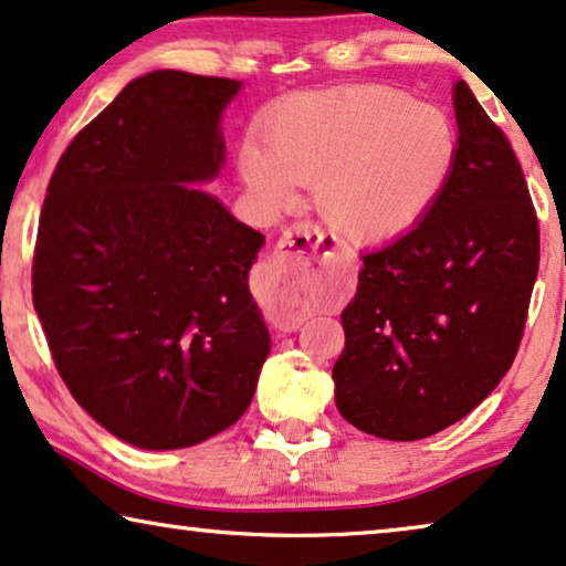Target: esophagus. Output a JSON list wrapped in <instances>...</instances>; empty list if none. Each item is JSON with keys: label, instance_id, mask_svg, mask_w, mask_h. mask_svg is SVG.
I'll return each instance as SVG.
<instances>
[{"label": "esophagus", "instance_id": "1", "mask_svg": "<svg viewBox=\"0 0 566 566\" xmlns=\"http://www.w3.org/2000/svg\"><path fill=\"white\" fill-rule=\"evenodd\" d=\"M305 238L311 240V245H307L311 251L307 253L295 251L287 240H279L261 266L263 279H266V284L276 295L266 315L282 331L300 326V321H303V300L315 282V261H318V245L323 243V235L305 230Z\"/></svg>", "mask_w": 566, "mask_h": 566}]
</instances>
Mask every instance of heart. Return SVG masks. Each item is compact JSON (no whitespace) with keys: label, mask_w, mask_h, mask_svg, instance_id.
I'll return each instance as SVG.
<instances>
[{"label":"heart","mask_w":566,"mask_h":566,"mask_svg":"<svg viewBox=\"0 0 566 566\" xmlns=\"http://www.w3.org/2000/svg\"><path fill=\"white\" fill-rule=\"evenodd\" d=\"M263 147L240 149V176L266 212L313 186V205L336 235L380 243L432 209L458 165L453 120L388 85L297 93L269 113Z\"/></svg>","instance_id":"obj_1"}]
</instances>
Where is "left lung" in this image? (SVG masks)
I'll list each match as a JSON object with an SVG mask.
<instances>
[{"mask_svg": "<svg viewBox=\"0 0 566 566\" xmlns=\"http://www.w3.org/2000/svg\"><path fill=\"white\" fill-rule=\"evenodd\" d=\"M458 165L409 232L361 253L342 313L336 406L361 432L421 440L455 424L515 359L538 276V220L507 137L463 80Z\"/></svg>", "mask_w": 566, "mask_h": 566, "instance_id": "8db88e82", "label": "left lung"}]
</instances>
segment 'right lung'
Segmentation results:
<instances>
[{
    "instance_id": "add662e5",
    "label": "right lung",
    "mask_w": 566,
    "mask_h": 566,
    "mask_svg": "<svg viewBox=\"0 0 566 566\" xmlns=\"http://www.w3.org/2000/svg\"><path fill=\"white\" fill-rule=\"evenodd\" d=\"M243 82L157 70L64 149L38 224L33 305L82 409L145 450L243 417L271 338L248 290L263 235L196 184L224 163Z\"/></svg>"
}]
</instances>
